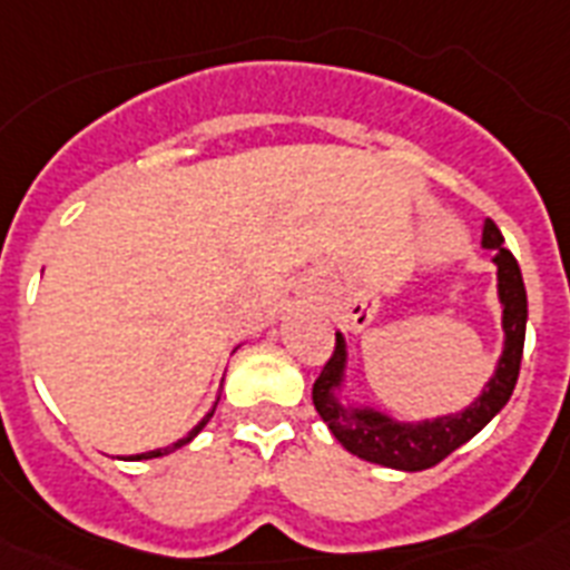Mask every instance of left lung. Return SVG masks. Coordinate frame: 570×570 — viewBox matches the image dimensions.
<instances>
[{"label":"left lung","mask_w":570,"mask_h":570,"mask_svg":"<svg viewBox=\"0 0 570 570\" xmlns=\"http://www.w3.org/2000/svg\"><path fill=\"white\" fill-rule=\"evenodd\" d=\"M502 242L505 239H502L500 228L491 219H485L482 248L493 250L505 345H502L497 371L482 387V394L471 405L462 407L460 414H445L422 422H396L394 416L382 414L376 407L340 402L336 391H342V382H345L347 351L342 334H336L334 356L325 362L320 380L314 382V407L345 451L365 462L396 468V471H425V468H434L436 462L445 460L448 454H454L456 448L465 445L471 436L480 434L482 428L505 407V402L513 394V385H517V376H520L528 296L520 265Z\"/></svg>","instance_id":"1"}]
</instances>
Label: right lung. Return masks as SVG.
<instances>
[{"instance_id":"add662e5","label":"right lung","mask_w":570,"mask_h":570,"mask_svg":"<svg viewBox=\"0 0 570 570\" xmlns=\"http://www.w3.org/2000/svg\"><path fill=\"white\" fill-rule=\"evenodd\" d=\"M216 407V405H214ZM214 407H210V414L208 416H205V420L203 422H199V425H196L194 428V431H190V434L188 436H183V440H176L174 442V445H168V448H156V451H148V454H136V456H128V460H154V456H165V454H170V451H176V448H183V445H188V442L190 440H194V436L196 434H199V431H203V428L205 425H208V420H210V416H214Z\"/></svg>"}]
</instances>
